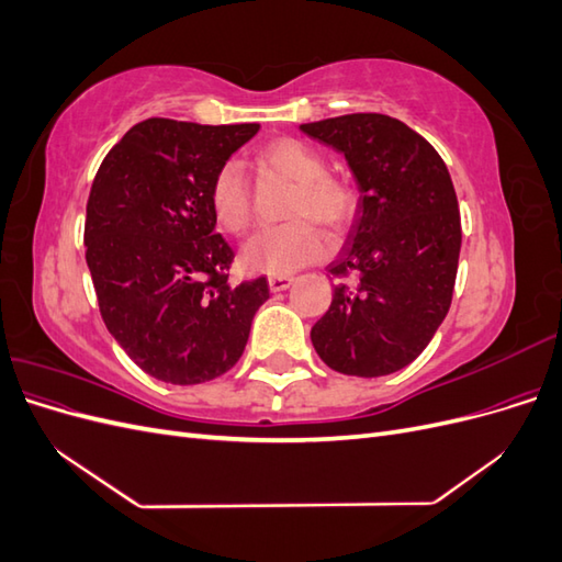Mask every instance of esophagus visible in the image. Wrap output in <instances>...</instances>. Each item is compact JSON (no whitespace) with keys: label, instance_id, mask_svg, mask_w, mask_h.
<instances>
[{"label":"esophagus","instance_id":"esophagus-1","mask_svg":"<svg viewBox=\"0 0 562 562\" xmlns=\"http://www.w3.org/2000/svg\"><path fill=\"white\" fill-rule=\"evenodd\" d=\"M291 285H293V277H269V291L271 293L288 291Z\"/></svg>","mask_w":562,"mask_h":562}]
</instances>
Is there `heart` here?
Wrapping results in <instances>:
<instances>
[{"label":"heart","instance_id":"b5f03b06","mask_svg":"<svg viewBox=\"0 0 562 562\" xmlns=\"http://www.w3.org/2000/svg\"><path fill=\"white\" fill-rule=\"evenodd\" d=\"M260 164L291 182V223L271 225L255 232L244 246V265L269 277H288L293 271L326 258L328 239L316 225L342 232L351 225L359 206L356 190L339 178L328 176V161L312 145L295 138H279L260 151ZM211 209L220 225L241 234L252 217L250 182L239 161H225L211 180Z\"/></svg>","mask_w":562,"mask_h":562}]
</instances>
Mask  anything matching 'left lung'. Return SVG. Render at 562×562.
Instances as JSON below:
<instances>
[{
  "label": "left lung",
  "instance_id": "8db88e82",
  "mask_svg": "<svg viewBox=\"0 0 562 562\" xmlns=\"http://www.w3.org/2000/svg\"><path fill=\"white\" fill-rule=\"evenodd\" d=\"M300 131L342 151L361 192L328 265L337 283L312 345L342 375H391L431 342L452 302L462 223L448 166L386 114L333 116Z\"/></svg>",
  "mask_w": 562,
  "mask_h": 562
}]
</instances>
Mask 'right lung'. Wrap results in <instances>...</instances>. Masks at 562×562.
Instances as JSON below:
<instances>
[{
	"instance_id": "right-lung-1",
	"label": "right lung",
	"mask_w": 562,
	"mask_h": 562,
	"mask_svg": "<svg viewBox=\"0 0 562 562\" xmlns=\"http://www.w3.org/2000/svg\"><path fill=\"white\" fill-rule=\"evenodd\" d=\"M260 124H135L100 164L83 246L100 316L128 359L168 384H201L241 359L265 277L229 283L211 180Z\"/></svg>"
}]
</instances>
